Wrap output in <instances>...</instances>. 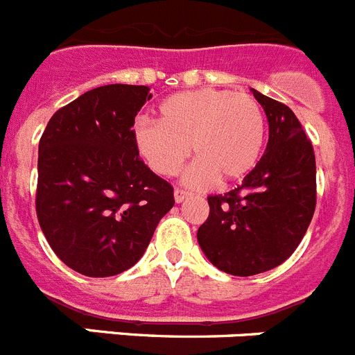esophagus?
<instances>
[{"label": "esophagus", "instance_id": "esophagus-1", "mask_svg": "<svg viewBox=\"0 0 355 355\" xmlns=\"http://www.w3.org/2000/svg\"><path fill=\"white\" fill-rule=\"evenodd\" d=\"M193 194L189 193V191H185V189H175V201L177 203H182L184 200H187V198H191Z\"/></svg>", "mask_w": 355, "mask_h": 355}]
</instances>
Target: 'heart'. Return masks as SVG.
Wrapping results in <instances>:
<instances>
[{"mask_svg": "<svg viewBox=\"0 0 355 355\" xmlns=\"http://www.w3.org/2000/svg\"><path fill=\"white\" fill-rule=\"evenodd\" d=\"M265 141L261 106L248 94L230 90L182 92L159 106V123L139 120L134 143L143 161L161 177H175L193 154L187 182L228 184L254 170Z\"/></svg>", "mask_w": 355, "mask_h": 355, "instance_id": "b5f03b06", "label": "heart"}]
</instances>
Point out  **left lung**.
Here are the masks:
<instances>
[{
  "mask_svg": "<svg viewBox=\"0 0 355 355\" xmlns=\"http://www.w3.org/2000/svg\"><path fill=\"white\" fill-rule=\"evenodd\" d=\"M269 122V141L241 185L209 196L198 228L205 257L223 272L254 276L286 260L304 237L317 205V164L301 122L283 102L253 90Z\"/></svg>",
  "mask_w": 355,
  "mask_h": 355,
  "instance_id": "left-lung-1",
  "label": "left lung"
}]
</instances>
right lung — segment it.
I'll return each instance as SVG.
<instances>
[{
	"mask_svg": "<svg viewBox=\"0 0 355 355\" xmlns=\"http://www.w3.org/2000/svg\"><path fill=\"white\" fill-rule=\"evenodd\" d=\"M150 98L148 86H98L60 107L38 143V223L76 272L106 277L130 269L175 205L171 184L134 143V118Z\"/></svg>",
	"mask_w": 355,
	"mask_h": 355,
	"instance_id": "add662e5",
	"label": "right lung"
}]
</instances>
